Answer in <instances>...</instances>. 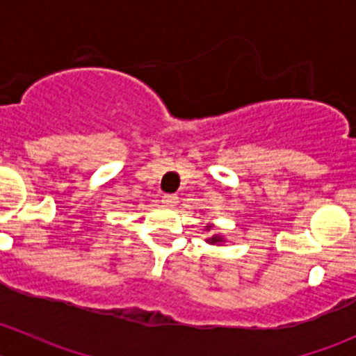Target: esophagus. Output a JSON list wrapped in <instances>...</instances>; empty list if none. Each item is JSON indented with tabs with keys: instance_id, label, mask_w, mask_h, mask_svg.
Instances as JSON below:
<instances>
[{
	"instance_id": "34e87169",
	"label": "esophagus",
	"mask_w": 356,
	"mask_h": 356,
	"mask_svg": "<svg viewBox=\"0 0 356 356\" xmlns=\"http://www.w3.org/2000/svg\"><path fill=\"white\" fill-rule=\"evenodd\" d=\"M161 203H163L165 207H168V208H174L175 204L179 203V198L175 195H165L163 198H161Z\"/></svg>"
}]
</instances>
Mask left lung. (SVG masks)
<instances>
[{
    "label": "left lung",
    "instance_id": "obj_1",
    "mask_svg": "<svg viewBox=\"0 0 356 356\" xmlns=\"http://www.w3.org/2000/svg\"><path fill=\"white\" fill-rule=\"evenodd\" d=\"M211 227H213V224H207V225H204V231L210 232V231H211ZM204 241H207L208 245L222 246V245H224L225 241H227V239H225V236H222V234H211L210 238H207V239H204Z\"/></svg>",
    "mask_w": 356,
    "mask_h": 356
}]
</instances>
